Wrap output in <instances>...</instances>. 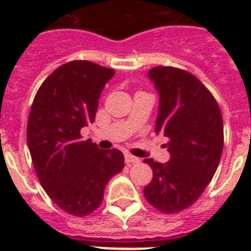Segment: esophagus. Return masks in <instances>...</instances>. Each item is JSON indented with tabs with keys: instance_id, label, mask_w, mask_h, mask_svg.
Listing matches in <instances>:
<instances>
[{
	"instance_id": "1",
	"label": "esophagus",
	"mask_w": 251,
	"mask_h": 251,
	"mask_svg": "<svg viewBox=\"0 0 251 251\" xmlns=\"http://www.w3.org/2000/svg\"><path fill=\"white\" fill-rule=\"evenodd\" d=\"M124 159H126V163L127 165H136V163H139L141 159L136 156H132V154H126L124 156Z\"/></svg>"
}]
</instances>
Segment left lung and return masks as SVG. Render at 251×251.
<instances>
[{"label": "left lung", "mask_w": 251, "mask_h": 251, "mask_svg": "<svg viewBox=\"0 0 251 251\" xmlns=\"http://www.w3.org/2000/svg\"><path fill=\"white\" fill-rule=\"evenodd\" d=\"M158 93L157 134L168 139L167 163L145 159L153 178L146 200L165 214L191 206L214 177L224 148V124L216 100L196 76L158 66L148 72Z\"/></svg>", "instance_id": "8db88e82"}]
</instances>
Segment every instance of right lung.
<instances>
[{
    "instance_id": "right-lung-1",
    "label": "right lung",
    "mask_w": 251,
    "mask_h": 251,
    "mask_svg": "<svg viewBox=\"0 0 251 251\" xmlns=\"http://www.w3.org/2000/svg\"><path fill=\"white\" fill-rule=\"evenodd\" d=\"M112 69L76 60L57 68L41 84L27 122V145L35 171L50 199L75 216L100 206L104 188L124 167L121 151H101L80 129L95 121Z\"/></svg>"
}]
</instances>
